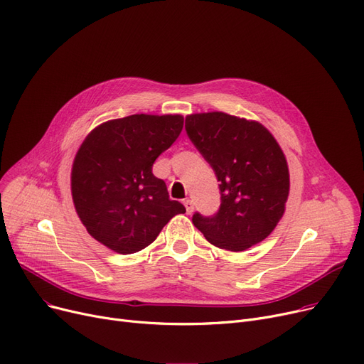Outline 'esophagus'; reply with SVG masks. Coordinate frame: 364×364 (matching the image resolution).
<instances>
[{
	"label": "esophagus",
	"instance_id": "1",
	"mask_svg": "<svg viewBox=\"0 0 364 364\" xmlns=\"http://www.w3.org/2000/svg\"><path fill=\"white\" fill-rule=\"evenodd\" d=\"M184 207H186V211L187 214H192L193 210H195V205H193V200L192 199H184Z\"/></svg>",
	"mask_w": 364,
	"mask_h": 364
}]
</instances>
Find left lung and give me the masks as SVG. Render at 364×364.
I'll return each mask as SVG.
<instances>
[{"instance_id": "1", "label": "left lung", "mask_w": 364, "mask_h": 364, "mask_svg": "<svg viewBox=\"0 0 364 364\" xmlns=\"http://www.w3.org/2000/svg\"><path fill=\"white\" fill-rule=\"evenodd\" d=\"M186 132L214 169L221 203L213 217L193 214V225L213 245L244 251L278 225L290 191L279 144L264 126L221 112L186 117Z\"/></svg>"}]
</instances>
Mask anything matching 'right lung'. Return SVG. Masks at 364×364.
Here are the masks:
<instances>
[{"mask_svg":"<svg viewBox=\"0 0 364 364\" xmlns=\"http://www.w3.org/2000/svg\"><path fill=\"white\" fill-rule=\"evenodd\" d=\"M180 114H132L97 126L71 169L73 202L92 238L119 255L150 245L184 205L171 200L154 161L183 129Z\"/></svg>","mask_w":364,"mask_h":364,"instance_id":"1","label":"right lung"}]
</instances>
